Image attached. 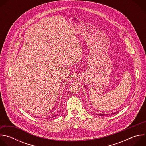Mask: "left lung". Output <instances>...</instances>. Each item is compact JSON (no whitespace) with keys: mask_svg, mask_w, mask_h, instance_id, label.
I'll return each instance as SVG.
<instances>
[{"mask_svg":"<svg viewBox=\"0 0 146 146\" xmlns=\"http://www.w3.org/2000/svg\"><path fill=\"white\" fill-rule=\"evenodd\" d=\"M100 116H103V115H105V114H99Z\"/></svg>","mask_w":146,"mask_h":146,"instance_id":"left-lung-1","label":"left lung"}]
</instances>
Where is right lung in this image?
Wrapping results in <instances>:
<instances>
[{
  "instance_id": "obj_1",
  "label": "right lung",
  "mask_w": 146,
  "mask_h": 146,
  "mask_svg": "<svg viewBox=\"0 0 146 146\" xmlns=\"http://www.w3.org/2000/svg\"><path fill=\"white\" fill-rule=\"evenodd\" d=\"M55 116H56V115H55ZM54 117V116H53V117Z\"/></svg>"
}]
</instances>
